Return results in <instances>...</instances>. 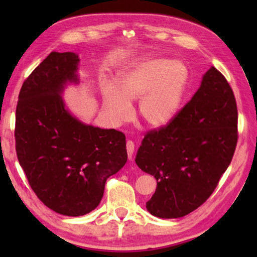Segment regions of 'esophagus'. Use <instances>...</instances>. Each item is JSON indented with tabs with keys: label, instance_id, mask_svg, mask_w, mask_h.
Returning <instances> with one entry per match:
<instances>
[{
	"label": "esophagus",
	"instance_id": "34e87169",
	"mask_svg": "<svg viewBox=\"0 0 257 257\" xmlns=\"http://www.w3.org/2000/svg\"><path fill=\"white\" fill-rule=\"evenodd\" d=\"M127 153H128V158L132 159L133 158V154H134V151H135V144L134 142L132 141H128L127 142Z\"/></svg>",
	"mask_w": 257,
	"mask_h": 257
}]
</instances>
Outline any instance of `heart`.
I'll list each match as a JSON object with an SVG mask.
<instances>
[{
  "mask_svg": "<svg viewBox=\"0 0 257 257\" xmlns=\"http://www.w3.org/2000/svg\"><path fill=\"white\" fill-rule=\"evenodd\" d=\"M188 68L179 60L151 58L135 63L116 79V92L104 88L105 105L115 123L132 112L128 101L139 100V115L151 127H162L179 111L188 82Z\"/></svg>",
  "mask_w": 257,
  "mask_h": 257,
  "instance_id": "heart-1",
  "label": "heart"
}]
</instances>
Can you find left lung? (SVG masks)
<instances>
[{
    "label": "left lung",
    "instance_id": "left-lung-1",
    "mask_svg": "<svg viewBox=\"0 0 257 257\" xmlns=\"http://www.w3.org/2000/svg\"><path fill=\"white\" fill-rule=\"evenodd\" d=\"M238 110L225 77L212 67L190 101L165 125L147 132L136 156L158 187L146 203L154 216L181 217L207 201L237 146Z\"/></svg>",
    "mask_w": 257,
    "mask_h": 257
}]
</instances>
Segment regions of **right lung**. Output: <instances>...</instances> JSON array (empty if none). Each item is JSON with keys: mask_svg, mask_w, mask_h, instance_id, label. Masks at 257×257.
Here are the masks:
<instances>
[{"mask_svg": "<svg viewBox=\"0 0 257 257\" xmlns=\"http://www.w3.org/2000/svg\"><path fill=\"white\" fill-rule=\"evenodd\" d=\"M78 62L72 52L50 53L26 78L16 110V152L29 185L68 216L96 208L106 179L128 159L123 133L84 124L64 108L60 93L78 81Z\"/></svg>", "mask_w": 257, "mask_h": 257, "instance_id": "obj_1", "label": "right lung"}]
</instances>
